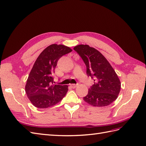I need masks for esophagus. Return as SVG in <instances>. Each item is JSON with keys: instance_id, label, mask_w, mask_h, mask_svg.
I'll use <instances>...</instances> for the list:
<instances>
[{"instance_id": "1", "label": "esophagus", "mask_w": 146, "mask_h": 146, "mask_svg": "<svg viewBox=\"0 0 146 146\" xmlns=\"http://www.w3.org/2000/svg\"><path fill=\"white\" fill-rule=\"evenodd\" d=\"M70 86L72 87V88H75L78 84H70Z\"/></svg>"}]
</instances>
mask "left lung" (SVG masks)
<instances>
[{
	"instance_id": "8db88e82",
	"label": "left lung",
	"mask_w": 146,
	"mask_h": 146,
	"mask_svg": "<svg viewBox=\"0 0 146 146\" xmlns=\"http://www.w3.org/2000/svg\"><path fill=\"white\" fill-rule=\"evenodd\" d=\"M73 49L83 59L86 73L94 80V84L83 98L86 102L94 107H105L117 99L121 83L117 73L105 57L88 45H78Z\"/></svg>"
}]
</instances>
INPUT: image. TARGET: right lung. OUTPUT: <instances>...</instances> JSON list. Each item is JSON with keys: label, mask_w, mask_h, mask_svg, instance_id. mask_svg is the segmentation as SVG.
<instances>
[{"label": "right lung", "mask_w": 146, "mask_h": 146, "mask_svg": "<svg viewBox=\"0 0 146 146\" xmlns=\"http://www.w3.org/2000/svg\"><path fill=\"white\" fill-rule=\"evenodd\" d=\"M72 48L63 45L52 44L41 52L29 73L25 91L33 106L46 109L58 103L65 96L68 86L54 84L53 74L59 58Z\"/></svg>", "instance_id": "add662e5"}]
</instances>
